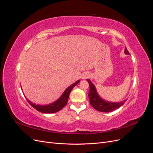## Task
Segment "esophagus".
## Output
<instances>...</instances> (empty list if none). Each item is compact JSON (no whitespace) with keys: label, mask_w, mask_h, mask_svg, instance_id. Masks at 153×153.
Returning <instances> with one entry per match:
<instances>
[{"label":"esophagus","mask_w":153,"mask_h":153,"mask_svg":"<svg viewBox=\"0 0 153 153\" xmlns=\"http://www.w3.org/2000/svg\"><path fill=\"white\" fill-rule=\"evenodd\" d=\"M88 76H89V75H88V74H87V73H84V74H82V79H86V78Z\"/></svg>","instance_id":"34e87169"}]
</instances>
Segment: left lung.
Returning a JSON list of instances; mask_svg holds the SVG:
<instances>
[{
  "instance_id": "left-lung-1",
  "label": "left lung",
  "mask_w": 153,
  "mask_h": 153,
  "mask_svg": "<svg viewBox=\"0 0 153 153\" xmlns=\"http://www.w3.org/2000/svg\"><path fill=\"white\" fill-rule=\"evenodd\" d=\"M125 54H129L127 48H125L124 50ZM87 81L89 83L90 87L89 92V98L91 105L93 108L99 112H112L114 110L117 109L121 107L124 103L126 102L127 100L120 101V102H110V101H105L102 99L98 94L96 91V87L94 85L92 84L91 81L89 79H87Z\"/></svg>"
}]
</instances>
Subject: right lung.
Masks as SVG:
<instances>
[{
    "label": "right lung",
    "mask_w": 153,
    "mask_h": 153,
    "mask_svg": "<svg viewBox=\"0 0 153 153\" xmlns=\"http://www.w3.org/2000/svg\"><path fill=\"white\" fill-rule=\"evenodd\" d=\"M79 82H80V80H77L76 82L74 83V84L68 87L67 89L64 91L63 94L57 100H56L55 101H54V102L50 104L46 105H36L33 103H32L31 101L27 98V100L32 107L34 108L38 111H39V112L45 113V114H52V113L57 112L59 110L62 109L64 106L66 105L68 98H69V94H70V92L73 89V87L75 85H76Z\"/></svg>",
    "instance_id": "obj_1"
}]
</instances>
